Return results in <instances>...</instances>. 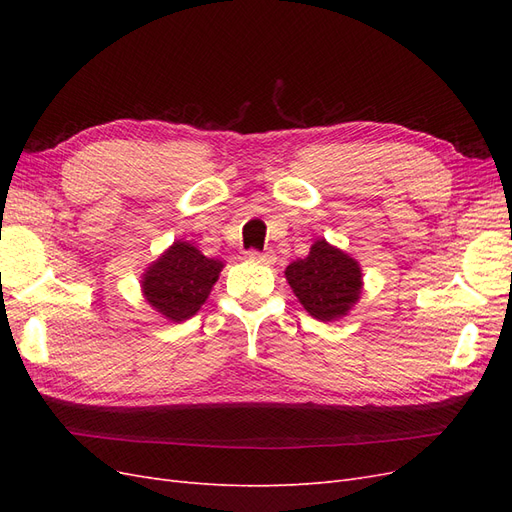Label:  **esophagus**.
<instances>
[{
    "instance_id": "34e87169",
    "label": "esophagus",
    "mask_w": 512,
    "mask_h": 512,
    "mask_svg": "<svg viewBox=\"0 0 512 512\" xmlns=\"http://www.w3.org/2000/svg\"><path fill=\"white\" fill-rule=\"evenodd\" d=\"M247 260L258 262V265H273L275 254L273 252H256V250H252V252H247Z\"/></svg>"
}]
</instances>
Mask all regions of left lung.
I'll return each mask as SVG.
<instances>
[{"label": "left lung", "instance_id": "8db88e82", "mask_svg": "<svg viewBox=\"0 0 512 512\" xmlns=\"http://www.w3.org/2000/svg\"><path fill=\"white\" fill-rule=\"evenodd\" d=\"M284 275L305 312L320 322L348 316L363 292L359 262L327 239L314 241L309 254L290 262Z\"/></svg>", "mask_w": 512, "mask_h": 512}]
</instances>
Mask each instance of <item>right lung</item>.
I'll use <instances>...</instances> for the list:
<instances>
[{
	"instance_id": "1",
	"label": "right lung",
	"mask_w": 512,
	"mask_h": 512,
	"mask_svg": "<svg viewBox=\"0 0 512 512\" xmlns=\"http://www.w3.org/2000/svg\"><path fill=\"white\" fill-rule=\"evenodd\" d=\"M222 269V260L179 239L141 275L143 297L168 322H185L205 305Z\"/></svg>"
}]
</instances>
